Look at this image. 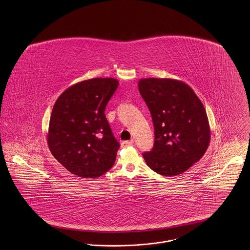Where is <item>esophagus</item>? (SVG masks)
Segmentation results:
<instances>
[{
    "label": "esophagus",
    "instance_id": "1",
    "mask_svg": "<svg viewBox=\"0 0 250 250\" xmlns=\"http://www.w3.org/2000/svg\"><path fill=\"white\" fill-rule=\"evenodd\" d=\"M133 145H134L133 141H125V142L122 143V146L123 147L131 146Z\"/></svg>",
    "mask_w": 250,
    "mask_h": 250
}]
</instances>
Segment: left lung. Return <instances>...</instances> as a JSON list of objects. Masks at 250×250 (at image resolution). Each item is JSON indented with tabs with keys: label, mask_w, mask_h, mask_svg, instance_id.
<instances>
[{
	"label": "left lung",
	"mask_w": 250,
	"mask_h": 250,
	"mask_svg": "<svg viewBox=\"0 0 250 250\" xmlns=\"http://www.w3.org/2000/svg\"><path fill=\"white\" fill-rule=\"evenodd\" d=\"M138 87L155 128L154 147L143 154L147 166L162 176L186 172L209 145L203 104L189 85L176 79L143 78Z\"/></svg>",
	"instance_id": "obj_1"
}]
</instances>
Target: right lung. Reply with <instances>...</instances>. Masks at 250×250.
Segmentation results:
<instances>
[{
    "instance_id": "obj_1",
    "label": "right lung",
    "mask_w": 250,
    "mask_h": 250,
    "mask_svg": "<svg viewBox=\"0 0 250 250\" xmlns=\"http://www.w3.org/2000/svg\"><path fill=\"white\" fill-rule=\"evenodd\" d=\"M115 78H92L65 89L54 104L47 144L52 155L69 172L85 178L106 173L120 145L104 115L118 88Z\"/></svg>"
}]
</instances>
